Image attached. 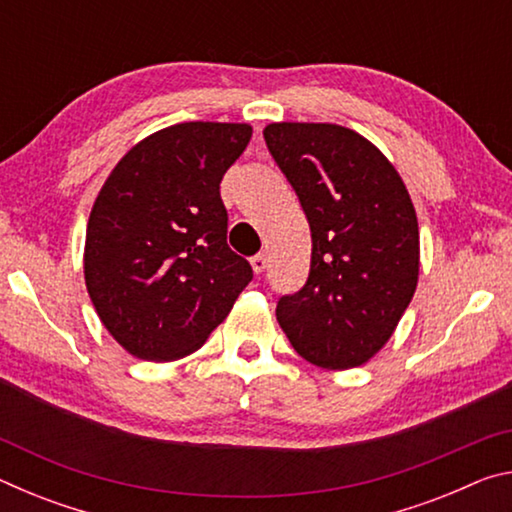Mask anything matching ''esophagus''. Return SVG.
I'll list each match as a JSON object with an SVG mask.
<instances>
[{
    "instance_id": "obj_1",
    "label": "esophagus",
    "mask_w": 512,
    "mask_h": 512,
    "mask_svg": "<svg viewBox=\"0 0 512 512\" xmlns=\"http://www.w3.org/2000/svg\"><path fill=\"white\" fill-rule=\"evenodd\" d=\"M250 264H253V271L259 275V273H264V268H266V255H255L253 259H250Z\"/></svg>"
}]
</instances>
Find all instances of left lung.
Here are the masks:
<instances>
[{"instance_id":"8db88e82","label":"left lung","mask_w":512,"mask_h":512,"mask_svg":"<svg viewBox=\"0 0 512 512\" xmlns=\"http://www.w3.org/2000/svg\"><path fill=\"white\" fill-rule=\"evenodd\" d=\"M311 230L305 287L275 316L302 359L348 370L391 339L418 287V216L400 173L366 137L336 124L264 128Z\"/></svg>"}]
</instances>
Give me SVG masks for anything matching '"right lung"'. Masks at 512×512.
Masks as SVG:
<instances>
[{"label":"right lung","instance_id":"obj_1","mask_svg":"<svg viewBox=\"0 0 512 512\" xmlns=\"http://www.w3.org/2000/svg\"><path fill=\"white\" fill-rule=\"evenodd\" d=\"M248 124L187 121L117 162L85 232V287L121 348L176 361L221 325L253 268L228 246L219 185L250 142Z\"/></svg>","mask_w":512,"mask_h":512}]
</instances>
